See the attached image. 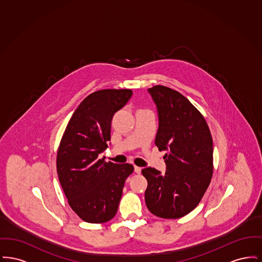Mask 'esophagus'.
<instances>
[{
  "label": "esophagus",
  "mask_w": 262,
  "mask_h": 262,
  "mask_svg": "<svg viewBox=\"0 0 262 262\" xmlns=\"http://www.w3.org/2000/svg\"><path fill=\"white\" fill-rule=\"evenodd\" d=\"M135 172H136L137 174H140V173H141V168L138 167V166H135Z\"/></svg>",
  "instance_id": "obj_1"
}]
</instances>
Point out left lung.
<instances>
[{"label":"left lung","mask_w":262,"mask_h":262,"mask_svg":"<svg viewBox=\"0 0 262 262\" xmlns=\"http://www.w3.org/2000/svg\"><path fill=\"white\" fill-rule=\"evenodd\" d=\"M148 93L158 114L155 144L167 153L164 174L151 167L141 171L148 184L145 203L158 217L181 218L198 206L210 184L211 134L203 116L180 92L156 85Z\"/></svg>","instance_id":"1"}]
</instances>
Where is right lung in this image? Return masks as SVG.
<instances>
[{
  "label": "right lung",
  "instance_id": "add662e5",
  "mask_svg": "<svg viewBox=\"0 0 262 262\" xmlns=\"http://www.w3.org/2000/svg\"><path fill=\"white\" fill-rule=\"evenodd\" d=\"M130 89H103L88 95L73 114L58 149L57 172L72 209L85 222L116 215L130 164L99 159L111 139V121L130 99Z\"/></svg>",
  "mask_w": 262,
  "mask_h": 262
}]
</instances>
